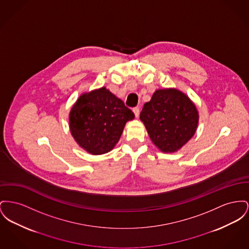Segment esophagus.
Returning <instances> with one entry per match:
<instances>
[{
  "label": "esophagus",
  "mask_w": 249,
  "mask_h": 249,
  "mask_svg": "<svg viewBox=\"0 0 249 249\" xmlns=\"http://www.w3.org/2000/svg\"><path fill=\"white\" fill-rule=\"evenodd\" d=\"M132 112L134 113V115H135V117H139V114H140V109L138 108V107H134L133 109H132Z\"/></svg>",
  "instance_id": "obj_1"
}]
</instances>
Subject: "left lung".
<instances>
[{"label": "left lung", "instance_id": "left-lung-1", "mask_svg": "<svg viewBox=\"0 0 249 249\" xmlns=\"http://www.w3.org/2000/svg\"><path fill=\"white\" fill-rule=\"evenodd\" d=\"M198 117L195 103L176 88L156 90L140 113L152 143L165 153L178 151L190 140Z\"/></svg>", "mask_w": 249, "mask_h": 249}]
</instances>
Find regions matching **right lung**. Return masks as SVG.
<instances>
[{
  "instance_id": "obj_1",
  "label": "right lung",
  "mask_w": 249,
  "mask_h": 249,
  "mask_svg": "<svg viewBox=\"0 0 249 249\" xmlns=\"http://www.w3.org/2000/svg\"><path fill=\"white\" fill-rule=\"evenodd\" d=\"M134 114L105 88L84 93L70 113V129L78 145L93 155L116 146L127 121Z\"/></svg>"
}]
</instances>
